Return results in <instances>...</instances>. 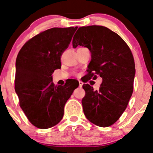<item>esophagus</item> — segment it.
I'll list each match as a JSON object with an SVG mask.
<instances>
[{
    "mask_svg": "<svg viewBox=\"0 0 153 153\" xmlns=\"http://www.w3.org/2000/svg\"><path fill=\"white\" fill-rule=\"evenodd\" d=\"M82 85H83V82H82L81 80H79V86H80V88L82 87Z\"/></svg>",
    "mask_w": 153,
    "mask_h": 153,
    "instance_id": "obj_1",
    "label": "esophagus"
}]
</instances>
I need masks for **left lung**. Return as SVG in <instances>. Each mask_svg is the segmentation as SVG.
Masks as SVG:
<instances>
[{"label":"left lung","instance_id":"8db88e82","mask_svg":"<svg viewBox=\"0 0 153 153\" xmlns=\"http://www.w3.org/2000/svg\"><path fill=\"white\" fill-rule=\"evenodd\" d=\"M78 45L91 53L88 66L91 77L95 74L94 78L97 75L102 79L98 91L82 85L85 115L97 126H112L126 109L133 91L135 65L131 51L119 35L100 25L79 27L73 39V48Z\"/></svg>","mask_w":153,"mask_h":153}]
</instances>
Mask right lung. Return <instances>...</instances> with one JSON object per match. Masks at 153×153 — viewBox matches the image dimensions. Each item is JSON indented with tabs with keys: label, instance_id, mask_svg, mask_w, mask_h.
<instances>
[{
	"label": "right lung",
	"instance_id": "1",
	"mask_svg": "<svg viewBox=\"0 0 153 153\" xmlns=\"http://www.w3.org/2000/svg\"><path fill=\"white\" fill-rule=\"evenodd\" d=\"M78 27H53L24 44L16 62L15 91L20 107L36 128L47 129L61 120L64 106L77 81L55 85L52 74L61 68L60 58Z\"/></svg>",
	"mask_w": 153,
	"mask_h": 153
}]
</instances>
